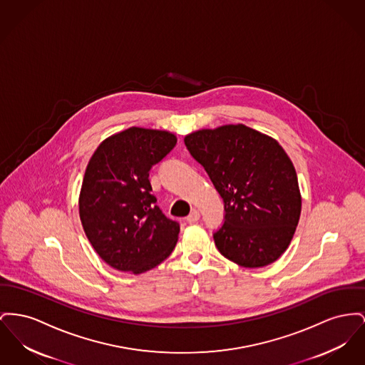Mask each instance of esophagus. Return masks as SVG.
Instances as JSON below:
<instances>
[{
	"mask_svg": "<svg viewBox=\"0 0 365 365\" xmlns=\"http://www.w3.org/2000/svg\"><path fill=\"white\" fill-rule=\"evenodd\" d=\"M198 219H200V212L198 211H195L193 210L190 215L186 217V220L189 222V223H195V222H198Z\"/></svg>",
	"mask_w": 365,
	"mask_h": 365,
	"instance_id": "1",
	"label": "esophagus"
}]
</instances>
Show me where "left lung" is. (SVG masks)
Listing matches in <instances>:
<instances>
[{
	"mask_svg": "<svg viewBox=\"0 0 365 365\" xmlns=\"http://www.w3.org/2000/svg\"><path fill=\"white\" fill-rule=\"evenodd\" d=\"M185 145L223 200V225L214 232L219 252L244 267L277 260L302 208L297 171L284 149L242 124L197 130Z\"/></svg>",
	"mask_w": 365,
	"mask_h": 365,
	"instance_id": "left-lung-1",
	"label": "left lung"
}]
</instances>
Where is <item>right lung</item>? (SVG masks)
Returning a JSON list of instances; mask_svg holds the SVG:
<instances>
[{"label": "right lung", "mask_w": 365, "mask_h": 365, "mask_svg": "<svg viewBox=\"0 0 365 365\" xmlns=\"http://www.w3.org/2000/svg\"><path fill=\"white\" fill-rule=\"evenodd\" d=\"M175 145L170 132L133 127L101 143L86 165L81 223L98 255L120 272H148L176 245L180 225L163 214L149 180Z\"/></svg>", "instance_id": "add662e5"}]
</instances>
